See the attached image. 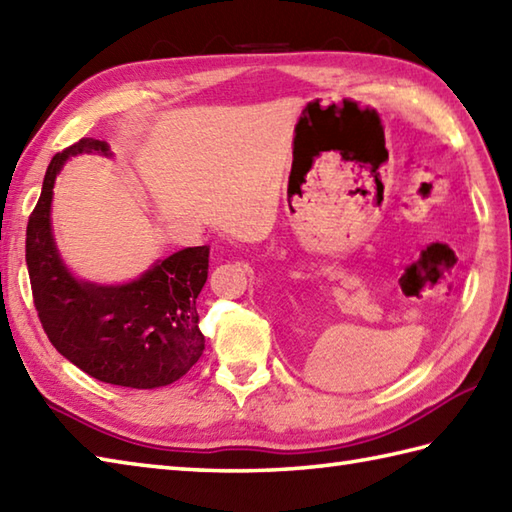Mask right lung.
<instances>
[{
  "mask_svg": "<svg viewBox=\"0 0 512 512\" xmlns=\"http://www.w3.org/2000/svg\"><path fill=\"white\" fill-rule=\"evenodd\" d=\"M110 146L82 137L50 159L28 217L26 266L37 317L59 353L99 382L159 388L186 375L204 353L197 295L208 279V246L184 248L122 286L79 282L57 253L50 228L55 177L73 155Z\"/></svg>",
  "mask_w": 512,
  "mask_h": 512,
  "instance_id": "add662e5",
  "label": "right lung"
}]
</instances>
